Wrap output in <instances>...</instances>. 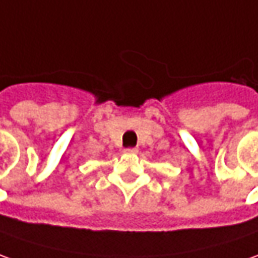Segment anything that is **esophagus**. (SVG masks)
Instances as JSON below:
<instances>
[{
  "instance_id": "obj_1",
  "label": "esophagus",
  "mask_w": 258,
  "mask_h": 258,
  "mask_svg": "<svg viewBox=\"0 0 258 258\" xmlns=\"http://www.w3.org/2000/svg\"><path fill=\"white\" fill-rule=\"evenodd\" d=\"M124 151H125V153H128V154H137L138 148H136V147H131V148H125Z\"/></svg>"
}]
</instances>
